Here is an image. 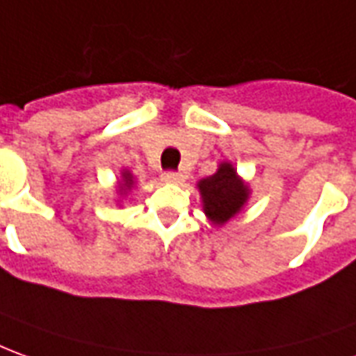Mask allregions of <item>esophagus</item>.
<instances>
[{
  "label": "esophagus",
  "mask_w": 356,
  "mask_h": 356,
  "mask_svg": "<svg viewBox=\"0 0 356 356\" xmlns=\"http://www.w3.org/2000/svg\"><path fill=\"white\" fill-rule=\"evenodd\" d=\"M164 184H182L184 176L180 172H164L161 178Z\"/></svg>",
  "instance_id": "34e87169"
}]
</instances>
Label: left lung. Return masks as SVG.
<instances>
[{
	"mask_svg": "<svg viewBox=\"0 0 356 356\" xmlns=\"http://www.w3.org/2000/svg\"><path fill=\"white\" fill-rule=\"evenodd\" d=\"M197 190L202 195L203 213L213 227H225L242 213L252 193L248 182L238 176L234 164L229 161H222L215 174L202 178Z\"/></svg>",
	"mask_w": 356,
	"mask_h": 356,
	"instance_id": "8db88e82",
	"label": "left lung"
}]
</instances>
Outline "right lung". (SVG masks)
Masks as SVG:
<instances>
[{
  "label": "right lung",
  "instance_id": "add662e5",
  "mask_svg": "<svg viewBox=\"0 0 356 356\" xmlns=\"http://www.w3.org/2000/svg\"><path fill=\"white\" fill-rule=\"evenodd\" d=\"M134 188H136V176L131 174V170H127V168H122V172H120V178H118V182H116V202H118V205H122L124 197H126L127 193L131 192Z\"/></svg>",
  "mask_w": 356,
  "mask_h": 356
}]
</instances>
